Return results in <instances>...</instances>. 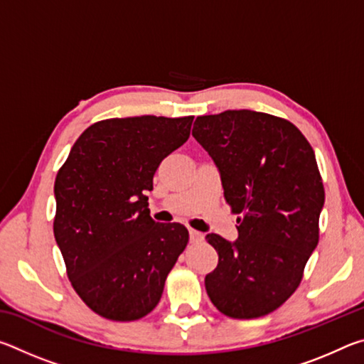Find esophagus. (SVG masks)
Wrapping results in <instances>:
<instances>
[{"label":"esophagus","instance_id":"obj_1","mask_svg":"<svg viewBox=\"0 0 364 364\" xmlns=\"http://www.w3.org/2000/svg\"><path fill=\"white\" fill-rule=\"evenodd\" d=\"M189 239H191V242H193V244H199V242L204 241V234L196 231V230H191L189 231Z\"/></svg>","mask_w":364,"mask_h":364}]
</instances>
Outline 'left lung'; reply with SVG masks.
Returning a JSON list of instances; mask_svg holds the SVG:
<instances>
[{"label":"left lung","instance_id":"left-lung-1","mask_svg":"<svg viewBox=\"0 0 364 364\" xmlns=\"http://www.w3.org/2000/svg\"><path fill=\"white\" fill-rule=\"evenodd\" d=\"M196 138L217 164L239 237L207 234L218 264L205 276L212 304L234 319L278 310L297 291L319 241L324 186L297 127L254 110L197 117Z\"/></svg>","mask_w":364,"mask_h":364}]
</instances>
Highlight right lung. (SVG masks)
Listing matches in <instances>:
<instances>
[{"label": "right lung", "instance_id": "add662e5", "mask_svg": "<svg viewBox=\"0 0 364 364\" xmlns=\"http://www.w3.org/2000/svg\"><path fill=\"white\" fill-rule=\"evenodd\" d=\"M193 120L143 115L96 122L58 171L54 237L72 287L102 318L149 315L186 249V228L156 223L146 193L160 162L188 141Z\"/></svg>", "mask_w": 364, "mask_h": 364}]
</instances>
